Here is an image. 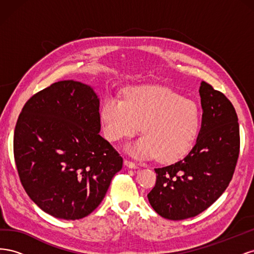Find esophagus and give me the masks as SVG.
Instances as JSON below:
<instances>
[{"mask_svg":"<svg viewBox=\"0 0 254 254\" xmlns=\"http://www.w3.org/2000/svg\"><path fill=\"white\" fill-rule=\"evenodd\" d=\"M124 164L128 168H137V167H139V166H137V164H135L134 162H131V161H129V160H125L124 161Z\"/></svg>","mask_w":254,"mask_h":254,"instance_id":"34e87169","label":"esophagus"}]
</instances>
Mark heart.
<instances>
[{
    "label": "heart",
    "instance_id": "obj_1",
    "mask_svg": "<svg viewBox=\"0 0 254 254\" xmlns=\"http://www.w3.org/2000/svg\"><path fill=\"white\" fill-rule=\"evenodd\" d=\"M106 140L117 142L133 135L139 126L143 136L129 144L133 156L162 162L178 160L191 148L201 126V112L191 99L161 87H136L123 101L108 97L101 107Z\"/></svg>",
    "mask_w": 254,
    "mask_h": 254
}]
</instances>
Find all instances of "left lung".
<instances>
[{
  "label": "left lung",
  "instance_id": "8db88e82",
  "mask_svg": "<svg viewBox=\"0 0 254 254\" xmlns=\"http://www.w3.org/2000/svg\"><path fill=\"white\" fill-rule=\"evenodd\" d=\"M202 120L196 144L187 157L155 168L156 186L147 197L160 216L194 217L222 195L231 181L240 153V125L231 102L202 81L199 88Z\"/></svg>",
  "mask_w": 254,
  "mask_h": 254
}]
</instances>
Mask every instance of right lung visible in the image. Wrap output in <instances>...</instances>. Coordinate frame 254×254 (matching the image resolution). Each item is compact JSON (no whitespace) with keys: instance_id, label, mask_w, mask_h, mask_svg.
<instances>
[{"instance_id":"right-lung-1","label":"right lung","mask_w":254,"mask_h":254,"mask_svg":"<svg viewBox=\"0 0 254 254\" xmlns=\"http://www.w3.org/2000/svg\"><path fill=\"white\" fill-rule=\"evenodd\" d=\"M99 131V98L88 84L58 81L26 102L13 155L23 188L42 211L75 220L102 202L123 158Z\"/></svg>"}]
</instances>
